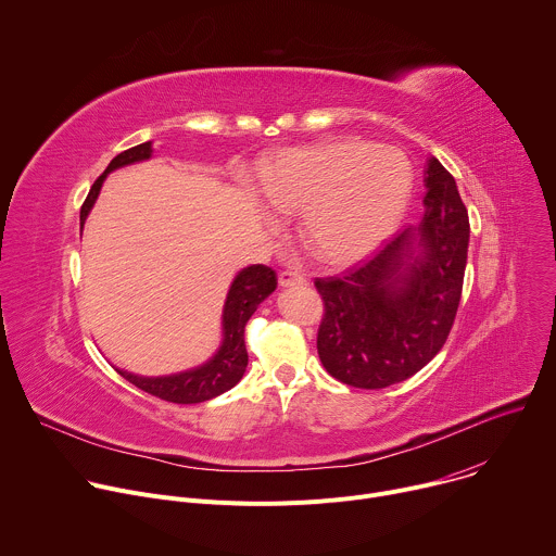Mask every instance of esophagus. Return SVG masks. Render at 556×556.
Masks as SVG:
<instances>
[{
	"instance_id": "1",
	"label": "esophagus",
	"mask_w": 556,
	"mask_h": 556,
	"mask_svg": "<svg viewBox=\"0 0 556 556\" xmlns=\"http://www.w3.org/2000/svg\"><path fill=\"white\" fill-rule=\"evenodd\" d=\"M279 286L281 288H292V286H305V277L299 275V273H292V270H283L279 275Z\"/></svg>"
}]
</instances>
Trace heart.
I'll list each match as a JSON object with an SVG mask.
<instances>
[{"instance_id":"obj_1","label":"heart","mask_w":556,"mask_h":556,"mask_svg":"<svg viewBox=\"0 0 556 556\" xmlns=\"http://www.w3.org/2000/svg\"><path fill=\"white\" fill-rule=\"evenodd\" d=\"M414 191L409 157L363 138H334L281 151L264 174L268 204L303 215L309 255L348 268L371 255L405 217Z\"/></svg>"}]
</instances>
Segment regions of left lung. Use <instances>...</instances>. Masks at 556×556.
<instances>
[{
  "label": "left lung",
  "instance_id": "8db88e82",
  "mask_svg": "<svg viewBox=\"0 0 556 556\" xmlns=\"http://www.w3.org/2000/svg\"><path fill=\"white\" fill-rule=\"evenodd\" d=\"M422 222L345 277L316 279L326 314L316 350L330 376L382 389L420 371L444 345L462 296L468 213L453 176L429 157Z\"/></svg>",
  "mask_w": 556,
  "mask_h": 556
}]
</instances>
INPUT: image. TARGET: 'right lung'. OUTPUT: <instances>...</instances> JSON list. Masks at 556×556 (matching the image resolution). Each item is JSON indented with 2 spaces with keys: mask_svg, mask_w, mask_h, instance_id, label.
Returning a JSON list of instances; mask_svg holds the SVG:
<instances>
[{
  "mask_svg": "<svg viewBox=\"0 0 556 556\" xmlns=\"http://www.w3.org/2000/svg\"><path fill=\"white\" fill-rule=\"evenodd\" d=\"M151 153H153V147H151V140H147V142L136 144L114 157V161L108 165V169L92 185V189L81 206V228L101 193L105 178L121 167L149 161ZM275 288H277V277H275L273 268L262 266V264L242 268L235 275V279L228 288L224 309H222V341L208 361H204L198 367H191V369H185L178 374H169V376H138V374H131L125 369H118V374L125 380H129L131 384H136L138 389H142L151 395H157V399H163L167 403L195 405V403L215 399V395L228 391L230 387H235L242 380L247 365H249L244 328L253 316V312L257 309V305L266 296H270L275 292Z\"/></svg>",
  "mask_w": 556,
  "mask_h": 556,
  "instance_id": "1",
  "label": "right lung"
}]
</instances>
